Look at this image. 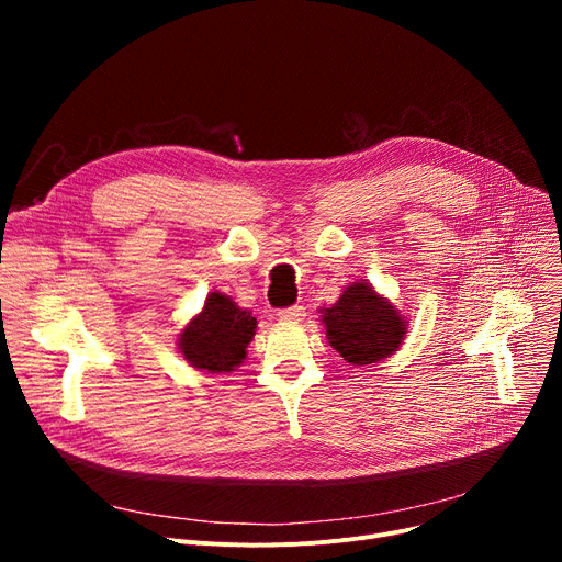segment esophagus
Returning a JSON list of instances; mask_svg holds the SVG:
<instances>
[{
  "mask_svg": "<svg viewBox=\"0 0 562 562\" xmlns=\"http://www.w3.org/2000/svg\"><path fill=\"white\" fill-rule=\"evenodd\" d=\"M303 316H305V307L303 305H293V307H286V310L278 312V318L280 321H289V323L303 321Z\"/></svg>",
  "mask_w": 562,
  "mask_h": 562,
  "instance_id": "1",
  "label": "esophagus"
}]
</instances>
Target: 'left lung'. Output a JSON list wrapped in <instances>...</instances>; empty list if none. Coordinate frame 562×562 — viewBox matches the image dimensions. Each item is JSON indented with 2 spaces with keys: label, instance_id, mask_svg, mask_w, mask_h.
Instances as JSON below:
<instances>
[{
  "label": "left lung",
  "instance_id": "8db88e82",
  "mask_svg": "<svg viewBox=\"0 0 562 562\" xmlns=\"http://www.w3.org/2000/svg\"><path fill=\"white\" fill-rule=\"evenodd\" d=\"M321 314L330 346L356 367L385 360L407 333L405 316L364 280L348 284L339 301Z\"/></svg>",
  "mask_w": 562,
  "mask_h": 562
}]
</instances>
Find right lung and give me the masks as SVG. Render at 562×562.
<instances>
[{
    "label": "right lung",
    "instance_id": "obj_1",
    "mask_svg": "<svg viewBox=\"0 0 562 562\" xmlns=\"http://www.w3.org/2000/svg\"><path fill=\"white\" fill-rule=\"evenodd\" d=\"M257 318L221 291H212L204 307L180 335L182 358L206 373H229L246 360Z\"/></svg>",
    "mask_w": 562,
    "mask_h": 562
}]
</instances>
